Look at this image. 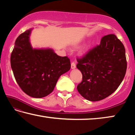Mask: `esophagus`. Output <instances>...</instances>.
Here are the masks:
<instances>
[{
	"instance_id": "obj_1",
	"label": "esophagus",
	"mask_w": 135,
	"mask_h": 135,
	"mask_svg": "<svg viewBox=\"0 0 135 135\" xmlns=\"http://www.w3.org/2000/svg\"><path fill=\"white\" fill-rule=\"evenodd\" d=\"M76 64H75V63L74 62H73L71 63V69H74V68H76Z\"/></svg>"
}]
</instances>
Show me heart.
<instances>
[{
  "mask_svg": "<svg viewBox=\"0 0 135 135\" xmlns=\"http://www.w3.org/2000/svg\"><path fill=\"white\" fill-rule=\"evenodd\" d=\"M88 51H89L88 47H86V48H84L83 50H82V51L81 52V55H86L87 53H88Z\"/></svg>",
  "mask_w": 135,
  "mask_h": 135,
  "instance_id": "1",
  "label": "heart"
}]
</instances>
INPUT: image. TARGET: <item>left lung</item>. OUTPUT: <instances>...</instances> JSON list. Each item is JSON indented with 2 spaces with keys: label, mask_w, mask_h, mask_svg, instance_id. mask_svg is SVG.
<instances>
[{
  "label": "left lung",
  "mask_w": 135,
  "mask_h": 135,
  "mask_svg": "<svg viewBox=\"0 0 135 135\" xmlns=\"http://www.w3.org/2000/svg\"><path fill=\"white\" fill-rule=\"evenodd\" d=\"M125 48L113 34L104 36L99 45L77 59V68L83 80L77 87L82 97L98 101L115 92L124 79L127 69Z\"/></svg>",
  "instance_id": "8db88e82"
}]
</instances>
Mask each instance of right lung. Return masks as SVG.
Returning <instances> with one entry per match:
<instances>
[{"mask_svg": "<svg viewBox=\"0 0 135 135\" xmlns=\"http://www.w3.org/2000/svg\"><path fill=\"white\" fill-rule=\"evenodd\" d=\"M17 37L11 56L15 79L30 97L41 98L54 90L58 79L71 68L67 56H58L51 48H33L30 41L31 30Z\"/></svg>", "mask_w": 135, "mask_h": 135, "instance_id": "add662e5", "label": "right lung"}]
</instances>
